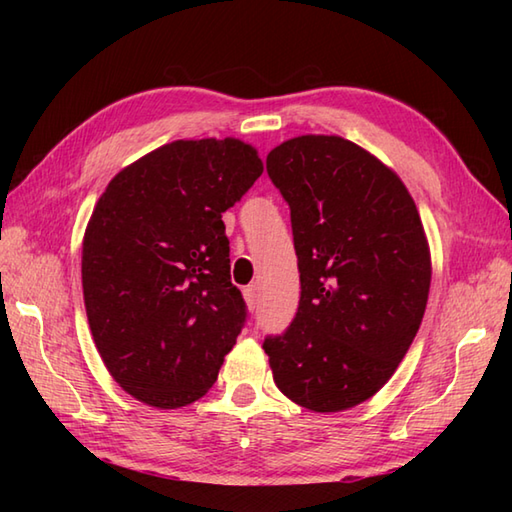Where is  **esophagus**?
<instances>
[{
	"mask_svg": "<svg viewBox=\"0 0 512 512\" xmlns=\"http://www.w3.org/2000/svg\"><path fill=\"white\" fill-rule=\"evenodd\" d=\"M244 299H246V306L250 310H255V306H257V288L255 286H246L244 288Z\"/></svg>",
	"mask_w": 512,
	"mask_h": 512,
	"instance_id": "34e87169",
	"label": "esophagus"
}]
</instances>
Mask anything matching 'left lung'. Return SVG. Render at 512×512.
<instances>
[{"instance_id": "left-lung-1", "label": "left lung", "mask_w": 512, "mask_h": 512, "mask_svg": "<svg viewBox=\"0 0 512 512\" xmlns=\"http://www.w3.org/2000/svg\"><path fill=\"white\" fill-rule=\"evenodd\" d=\"M290 206L301 297L266 336L275 383L328 413L372 398L405 358L429 299L431 257L416 204L383 162L341 136H299L266 158Z\"/></svg>"}]
</instances>
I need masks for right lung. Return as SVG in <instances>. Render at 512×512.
Segmentation results:
<instances>
[{
    "mask_svg": "<svg viewBox=\"0 0 512 512\" xmlns=\"http://www.w3.org/2000/svg\"><path fill=\"white\" fill-rule=\"evenodd\" d=\"M235 138L176 140L116 173L83 237V299L127 394L178 409L213 387L246 323L222 213L262 176Z\"/></svg>",
    "mask_w": 512,
    "mask_h": 512,
    "instance_id": "1",
    "label": "right lung"
}]
</instances>
